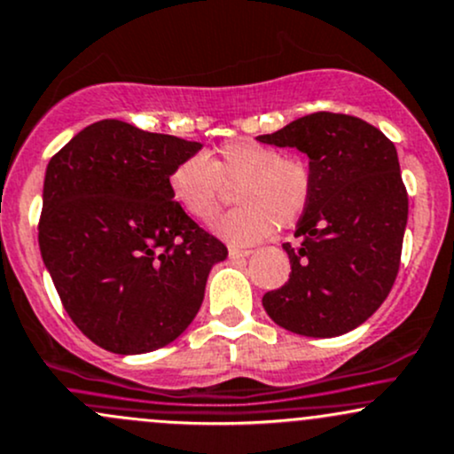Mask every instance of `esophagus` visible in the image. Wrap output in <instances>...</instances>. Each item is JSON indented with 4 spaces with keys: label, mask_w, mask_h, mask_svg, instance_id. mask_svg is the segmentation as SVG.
Listing matches in <instances>:
<instances>
[{
    "label": "esophagus",
    "mask_w": 454,
    "mask_h": 454,
    "mask_svg": "<svg viewBox=\"0 0 454 454\" xmlns=\"http://www.w3.org/2000/svg\"><path fill=\"white\" fill-rule=\"evenodd\" d=\"M248 255H251V251H247V248H229V257L231 260H245Z\"/></svg>",
    "instance_id": "obj_1"
}]
</instances>
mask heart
I'll return each instance as SVG.
<instances>
[{
  "label": "heart",
  "mask_w": 454,
  "mask_h": 454,
  "mask_svg": "<svg viewBox=\"0 0 454 454\" xmlns=\"http://www.w3.org/2000/svg\"><path fill=\"white\" fill-rule=\"evenodd\" d=\"M233 188L236 209L214 225L231 245H253L303 216L311 197V170L305 160L253 138H231L209 160L190 155L168 175L175 206L197 223L216 218Z\"/></svg>",
  "instance_id": "heart-1"
}]
</instances>
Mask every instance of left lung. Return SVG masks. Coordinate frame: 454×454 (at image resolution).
<instances>
[{
	"mask_svg": "<svg viewBox=\"0 0 454 454\" xmlns=\"http://www.w3.org/2000/svg\"><path fill=\"white\" fill-rule=\"evenodd\" d=\"M260 143L309 158L311 197L284 245L290 279L262 305L277 325L307 338H335L364 325L392 290L401 264L409 199L392 140L357 116L314 112Z\"/></svg>",
	"mask_w": 454,
	"mask_h": 454,
	"instance_id": "obj_1",
	"label": "left lung"
}]
</instances>
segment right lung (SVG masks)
<instances>
[{
  "label": "right lung",
  "mask_w": 454,
  "mask_h": 454,
  "mask_svg": "<svg viewBox=\"0 0 454 454\" xmlns=\"http://www.w3.org/2000/svg\"><path fill=\"white\" fill-rule=\"evenodd\" d=\"M203 145L106 119L50 160L38 247L77 329L116 355L177 340L227 247L186 216L168 175Z\"/></svg>",
  "instance_id": "add662e5"
}]
</instances>
